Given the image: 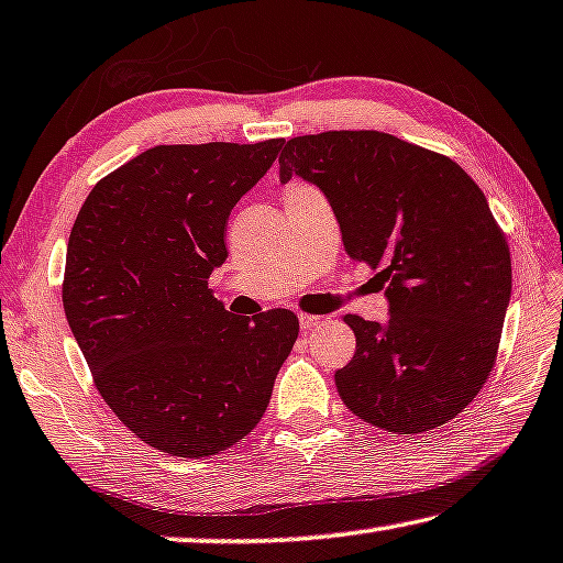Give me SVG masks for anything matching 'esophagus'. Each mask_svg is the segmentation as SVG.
<instances>
[{
	"mask_svg": "<svg viewBox=\"0 0 563 563\" xmlns=\"http://www.w3.org/2000/svg\"><path fill=\"white\" fill-rule=\"evenodd\" d=\"M319 322H322V317H317V314H299V327L301 330H311V327H317Z\"/></svg>",
	"mask_w": 563,
	"mask_h": 563,
	"instance_id": "1",
	"label": "esophagus"
}]
</instances>
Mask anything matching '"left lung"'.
<instances>
[{
  "label": "left lung",
  "mask_w": 563,
  "mask_h": 563,
  "mask_svg": "<svg viewBox=\"0 0 563 563\" xmlns=\"http://www.w3.org/2000/svg\"><path fill=\"white\" fill-rule=\"evenodd\" d=\"M291 176L327 196L344 252L390 299L385 324L344 317L357 350L334 375L342 402L397 435L451 422L496 365L511 299V252L486 196L448 155L379 131L291 137L282 184Z\"/></svg>",
  "instance_id": "left-lung-1"
}]
</instances>
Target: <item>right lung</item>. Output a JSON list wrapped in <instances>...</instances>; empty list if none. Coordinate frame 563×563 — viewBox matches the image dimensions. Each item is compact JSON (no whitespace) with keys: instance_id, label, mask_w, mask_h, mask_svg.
Segmentation results:
<instances>
[{"instance_id":"right-lung-1","label":"right lung","mask_w":563,"mask_h":563,"mask_svg":"<svg viewBox=\"0 0 563 563\" xmlns=\"http://www.w3.org/2000/svg\"><path fill=\"white\" fill-rule=\"evenodd\" d=\"M282 143L155 145L98 180L77 213L65 317L102 400L155 451L236 445L297 342L294 311L233 317L209 289L229 213Z\"/></svg>"}]
</instances>
